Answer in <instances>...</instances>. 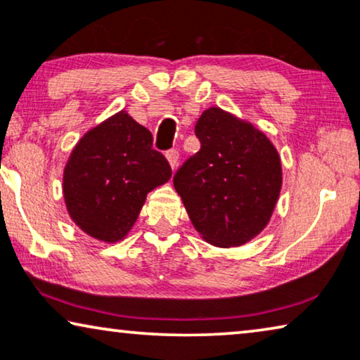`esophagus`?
<instances>
[{"label":"esophagus","mask_w":360,"mask_h":360,"mask_svg":"<svg viewBox=\"0 0 360 360\" xmlns=\"http://www.w3.org/2000/svg\"><path fill=\"white\" fill-rule=\"evenodd\" d=\"M167 160H169V164H170V167L172 169H176V164H179V157H180V154H179V149H170V150H167Z\"/></svg>","instance_id":"esophagus-1"}]
</instances>
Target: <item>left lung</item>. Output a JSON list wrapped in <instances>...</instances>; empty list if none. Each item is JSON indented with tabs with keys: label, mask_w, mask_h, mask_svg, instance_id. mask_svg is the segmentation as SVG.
<instances>
[{
	"label": "left lung",
	"mask_w": 360,
	"mask_h": 360,
	"mask_svg": "<svg viewBox=\"0 0 360 360\" xmlns=\"http://www.w3.org/2000/svg\"><path fill=\"white\" fill-rule=\"evenodd\" d=\"M201 149L174 175L196 231L218 248L243 245L267 226L282 186L280 157L265 134L219 108L195 126Z\"/></svg>",
	"instance_id": "8db88e82"
}]
</instances>
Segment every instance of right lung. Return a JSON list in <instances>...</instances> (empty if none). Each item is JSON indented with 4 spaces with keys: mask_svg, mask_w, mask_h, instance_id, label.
I'll list each match as a JSON object with an SVG mask.
<instances>
[{
    "mask_svg": "<svg viewBox=\"0 0 360 360\" xmlns=\"http://www.w3.org/2000/svg\"><path fill=\"white\" fill-rule=\"evenodd\" d=\"M152 141L149 129L121 111L75 146L63 172V196L72 219L91 238H124L147 193L172 176Z\"/></svg>",
    "mask_w": 360,
    "mask_h": 360,
    "instance_id": "1",
    "label": "right lung"
}]
</instances>
